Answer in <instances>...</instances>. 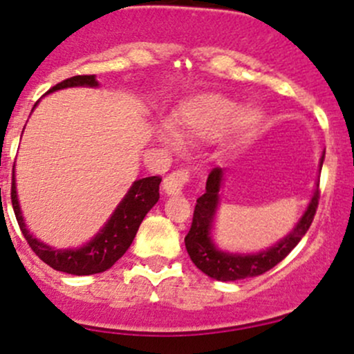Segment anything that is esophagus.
I'll return each mask as SVG.
<instances>
[{"label":"esophagus","mask_w":354,"mask_h":354,"mask_svg":"<svg viewBox=\"0 0 354 354\" xmlns=\"http://www.w3.org/2000/svg\"><path fill=\"white\" fill-rule=\"evenodd\" d=\"M189 181V173L188 169H176L173 173H169L162 181V188L167 195H180L181 189Z\"/></svg>","instance_id":"34e87169"}]
</instances>
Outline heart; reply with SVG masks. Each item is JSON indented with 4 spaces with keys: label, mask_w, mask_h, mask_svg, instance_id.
I'll return each instance as SVG.
<instances>
[{
    "label": "heart",
    "mask_w": 354,
    "mask_h": 354,
    "mask_svg": "<svg viewBox=\"0 0 354 354\" xmlns=\"http://www.w3.org/2000/svg\"><path fill=\"white\" fill-rule=\"evenodd\" d=\"M239 109V103L225 96H196L178 111L176 125L185 136L212 139L224 132L234 120L237 136L248 137L261 124V113L256 109Z\"/></svg>",
    "instance_id": "1"
}]
</instances>
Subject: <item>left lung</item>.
<instances>
[{"instance_id": "obj_1", "label": "left lung", "mask_w": 354, "mask_h": 354, "mask_svg": "<svg viewBox=\"0 0 354 354\" xmlns=\"http://www.w3.org/2000/svg\"><path fill=\"white\" fill-rule=\"evenodd\" d=\"M324 162V156L321 158V167ZM222 176L224 169L222 167H214L207 178L205 193L196 200L195 212H193V222L189 227L187 237H185V245L187 251L198 270L215 278L218 281H236L244 280V278L258 277V274L266 273L273 266H277L281 259L290 254L293 248L300 243L305 232L314 221L315 210L319 205V181L314 195H312L310 203L302 215L297 225L293 227L292 232L283 237L278 244L271 245L270 249L261 252H252V254H241V252H225L221 251L212 241V222H214L215 212L218 205V189L222 185Z\"/></svg>"}]
</instances>
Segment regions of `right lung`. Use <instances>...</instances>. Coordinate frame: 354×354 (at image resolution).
<instances>
[{"label":"right lung","mask_w":354,"mask_h":354,"mask_svg":"<svg viewBox=\"0 0 354 354\" xmlns=\"http://www.w3.org/2000/svg\"><path fill=\"white\" fill-rule=\"evenodd\" d=\"M71 86H98V81L91 74L84 76H73L68 80L61 81L54 88L49 89V93L55 89L71 88ZM37 105V103H35ZM159 176H147L142 180L133 181L129 193L124 196L115 212L111 214L110 221L105 227L93 237L89 243L76 249H55L52 245L40 243L39 239L28 232L27 225L24 222L20 203L17 198V187H15V178L11 181V205H13L15 217H17L18 225H20L21 234L27 239V243L32 251L42 259L46 265L57 271H64L69 274H95L102 273L111 268L125 251L132 244L137 230H139L140 222L144 221L146 214L159 200Z\"/></svg>","instance_id":"right-lung-1"}]
</instances>
